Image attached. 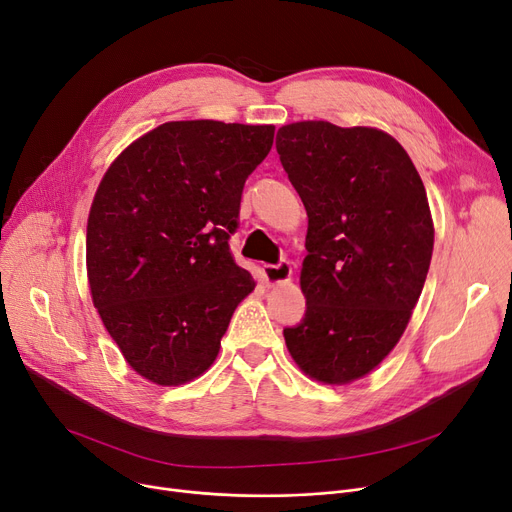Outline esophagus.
<instances>
[{
    "label": "esophagus",
    "mask_w": 512,
    "mask_h": 512,
    "mask_svg": "<svg viewBox=\"0 0 512 512\" xmlns=\"http://www.w3.org/2000/svg\"><path fill=\"white\" fill-rule=\"evenodd\" d=\"M291 274H293V268L286 261H282L278 265H263V268H261V278L268 286L288 282V280H291Z\"/></svg>",
    "instance_id": "obj_1"
}]
</instances>
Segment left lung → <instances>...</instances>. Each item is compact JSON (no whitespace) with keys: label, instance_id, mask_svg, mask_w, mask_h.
Segmentation results:
<instances>
[{"label":"left lung","instance_id":"1","mask_svg":"<svg viewBox=\"0 0 512 512\" xmlns=\"http://www.w3.org/2000/svg\"><path fill=\"white\" fill-rule=\"evenodd\" d=\"M276 148L307 211V311L284 341L309 379L349 385L402 339L425 286L435 242L425 184L376 127L297 121L278 129Z\"/></svg>","mask_w":512,"mask_h":512}]
</instances>
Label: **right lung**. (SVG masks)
I'll return each mask as SVG.
<instances>
[{
	"label": "right lung",
	"instance_id": "add662e5",
	"mask_svg": "<svg viewBox=\"0 0 512 512\" xmlns=\"http://www.w3.org/2000/svg\"><path fill=\"white\" fill-rule=\"evenodd\" d=\"M274 129L169 121L133 140L102 177L87 217V282L125 362L154 385L205 374L234 309L255 291L228 238Z\"/></svg>",
	"mask_w": 512,
	"mask_h": 512
}]
</instances>
